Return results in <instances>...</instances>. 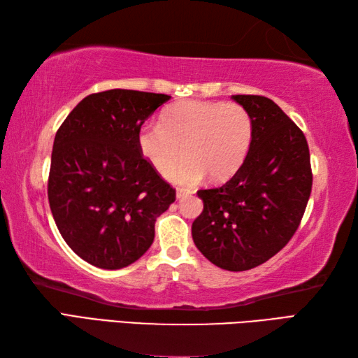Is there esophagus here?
<instances>
[{
	"mask_svg": "<svg viewBox=\"0 0 358 358\" xmlns=\"http://www.w3.org/2000/svg\"><path fill=\"white\" fill-rule=\"evenodd\" d=\"M189 194H192L191 191H189V189H183V187H178L177 189V199L180 200V199H185V196H187Z\"/></svg>",
	"mask_w": 358,
	"mask_h": 358,
	"instance_id": "1",
	"label": "esophagus"
}]
</instances>
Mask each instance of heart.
<instances>
[{"instance_id":"1","label":"heart","mask_w":358,"mask_h":358,"mask_svg":"<svg viewBox=\"0 0 358 358\" xmlns=\"http://www.w3.org/2000/svg\"><path fill=\"white\" fill-rule=\"evenodd\" d=\"M252 132V118L237 103L185 100L166 109L162 124H144L136 144L143 158L163 175L186 153L188 159L169 178L195 185L206 173L214 181L234 177L248 157Z\"/></svg>"}]
</instances>
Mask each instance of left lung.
<instances>
[{"mask_svg":"<svg viewBox=\"0 0 358 358\" xmlns=\"http://www.w3.org/2000/svg\"><path fill=\"white\" fill-rule=\"evenodd\" d=\"M252 118L245 163L220 187L199 191L192 238L210 263L240 272L268 262L292 238L313 189L305 135L272 100L232 95Z\"/></svg>","mask_w":358,"mask_h":358,"instance_id":"8db88e82","label":"left lung"}]
</instances>
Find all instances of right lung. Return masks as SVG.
Returning a JSON list of instances; mask_svg holds the SVG:
<instances>
[{
	"mask_svg": "<svg viewBox=\"0 0 358 358\" xmlns=\"http://www.w3.org/2000/svg\"><path fill=\"white\" fill-rule=\"evenodd\" d=\"M171 95L112 89L75 106L53 141L48 195L64 241L83 260L121 269L146 252L175 189L143 158L136 136Z\"/></svg>",
	"mask_w": 358,
	"mask_h": 358,
	"instance_id": "1",
	"label": "right lung"
}]
</instances>
